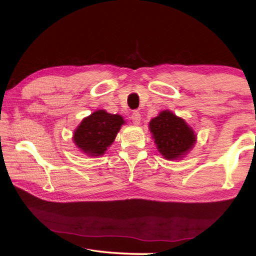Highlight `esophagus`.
Wrapping results in <instances>:
<instances>
[{
  "label": "esophagus",
  "mask_w": 256,
  "mask_h": 256,
  "mask_svg": "<svg viewBox=\"0 0 256 256\" xmlns=\"http://www.w3.org/2000/svg\"><path fill=\"white\" fill-rule=\"evenodd\" d=\"M131 118H132V122H133L135 125H138V124L140 123V112L134 111V112L132 113Z\"/></svg>",
  "instance_id": "1"
}]
</instances>
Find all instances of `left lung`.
I'll return each instance as SVG.
<instances>
[{"instance_id": "left-lung-1", "label": "left lung", "mask_w": 256, "mask_h": 256, "mask_svg": "<svg viewBox=\"0 0 256 256\" xmlns=\"http://www.w3.org/2000/svg\"><path fill=\"white\" fill-rule=\"evenodd\" d=\"M148 128L157 150L168 160L184 158L197 142L192 128L170 110L152 118Z\"/></svg>"}]
</instances>
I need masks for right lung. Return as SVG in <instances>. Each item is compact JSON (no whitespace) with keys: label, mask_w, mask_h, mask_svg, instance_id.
<instances>
[{"label":"right lung","mask_w":256,"mask_h":256,"mask_svg":"<svg viewBox=\"0 0 256 256\" xmlns=\"http://www.w3.org/2000/svg\"><path fill=\"white\" fill-rule=\"evenodd\" d=\"M125 124L122 116L96 110L84 118L74 130V145L90 157L102 156L116 138L121 126Z\"/></svg>","instance_id":"1"}]
</instances>
